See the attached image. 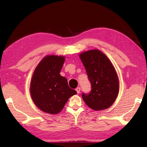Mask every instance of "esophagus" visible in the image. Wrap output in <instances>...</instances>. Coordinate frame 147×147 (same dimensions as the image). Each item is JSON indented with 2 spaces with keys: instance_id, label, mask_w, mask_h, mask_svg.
<instances>
[{
  "instance_id": "obj_1",
  "label": "esophagus",
  "mask_w": 147,
  "mask_h": 147,
  "mask_svg": "<svg viewBox=\"0 0 147 147\" xmlns=\"http://www.w3.org/2000/svg\"><path fill=\"white\" fill-rule=\"evenodd\" d=\"M76 91L77 92V93H79L80 92V87H78V88H76Z\"/></svg>"
}]
</instances>
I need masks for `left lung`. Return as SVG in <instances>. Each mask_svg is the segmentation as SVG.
Segmentation results:
<instances>
[{"label":"left lung","instance_id":"left-lung-1","mask_svg":"<svg viewBox=\"0 0 147 147\" xmlns=\"http://www.w3.org/2000/svg\"><path fill=\"white\" fill-rule=\"evenodd\" d=\"M79 56L91 84L90 93H82L84 101L94 111L108 108L119 91V78L112 63L98 49L84 52Z\"/></svg>","mask_w":147,"mask_h":147}]
</instances>
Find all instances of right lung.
I'll return each instance as SVG.
<instances>
[{"label": "right lung", "instance_id": "obj_1", "mask_svg": "<svg viewBox=\"0 0 147 147\" xmlns=\"http://www.w3.org/2000/svg\"><path fill=\"white\" fill-rule=\"evenodd\" d=\"M63 56L47 55L41 59L32 75L30 93L34 103L44 112L58 114L71 96L77 93L69 88L67 80L59 73Z\"/></svg>", "mask_w": 147, "mask_h": 147}]
</instances>
